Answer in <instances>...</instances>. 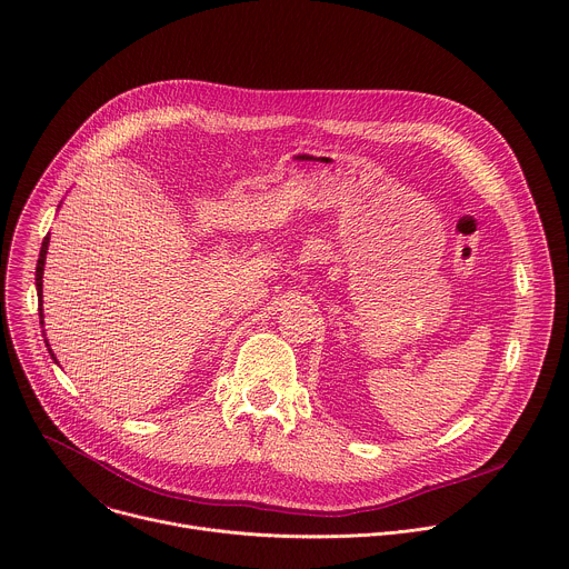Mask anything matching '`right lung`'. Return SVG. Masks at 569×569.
Listing matches in <instances>:
<instances>
[{
    "mask_svg": "<svg viewBox=\"0 0 569 569\" xmlns=\"http://www.w3.org/2000/svg\"><path fill=\"white\" fill-rule=\"evenodd\" d=\"M47 250H49V233L44 236V240H42V248H40V259H38V268H36V288H38V310H40V323H44L42 321V274H44V261H47ZM47 342V340H44ZM49 347V345H47ZM49 353H51V347H49ZM51 358L56 360V356L51 353Z\"/></svg>",
    "mask_w": 569,
    "mask_h": 569,
    "instance_id": "add662e5",
    "label": "right lung"
}]
</instances>
